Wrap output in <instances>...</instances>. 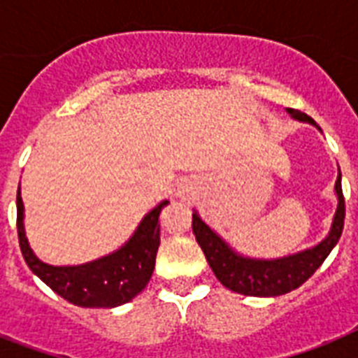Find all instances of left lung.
Listing matches in <instances>:
<instances>
[{
  "instance_id": "1",
  "label": "left lung",
  "mask_w": 358,
  "mask_h": 358,
  "mask_svg": "<svg viewBox=\"0 0 358 358\" xmlns=\"http://www.w3.org/2000/svg\"><path fill=\"white\" fill-rule=\"evenodd\" d=\"M288 113L295 120L308 122L316 126L308 115L301 113L297 109H288ZM334 191L338 196V206L333 217V224L327 238L314 245L312 249L301 250L295 255L275 258V260H258L236 252L217 232H213L196 212H193V234L204 250L208 264L212 267L213 275L223 284L224 288L232 289L236 294L252 295V297H275V295L288 294L292 289L299 288L301 284L316 273L325 258L331 255L334 245L338 243L345 219V202L342 195V174L338 171V178L334 184Z\"/></svg>"
}]
</instances>
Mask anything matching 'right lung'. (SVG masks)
I'll list each match as a JSON object with an SVG mask.
<instances>
[{"label":"right lung","instance_id":"1","mask_svg":"<svg viewBox=\"0 0 358 358\" xmlns=\"http://www.w3.org/2000/svg\"><path fill=\"white\" fill-rule=\"evenodd\" d=\"M169 201L159 202L139 223L134 236L111 255L80 266H52L38 260L24 229V202L16 195V227L25 264L42 282L72 305L85 308H113L139 295L156 266L159 247V215Z\"/></svg>","mask_w":358,"mask_h":358}]
</instances>
